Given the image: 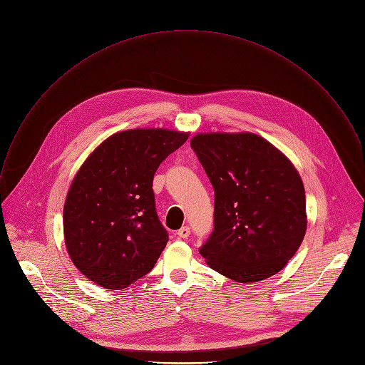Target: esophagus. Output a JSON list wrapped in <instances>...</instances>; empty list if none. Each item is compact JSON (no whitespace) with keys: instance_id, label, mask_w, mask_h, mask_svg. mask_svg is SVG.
Returning a JSON list of instances; mask_svg holds the SVG:
<instances>
[{"instance_id":"esophagus-1","label":"esophagus","mask_w":365,"mask_h":365,"mask_svg":"<svg viewBox=\"0 0 365 365\" xmlns=\"http://www.w3.org/2000/svg\"><path fill=\"white\" fill-rule=\"evenodd\" d=\"M177 235H178L180 239H187V237L191 235V230H190L188 226H184V227H181V229L178 230Z\"/></svg>"}]
</instances>
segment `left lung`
Instances as JSON below:
<instances>
[{
    "label": "left lung",
    "mask_w": 365,
    "mask_h": 365,
    "mask_svg": "<svg viewBox=\"0 0 365 365\" xmlns=\"http://www.w3.org/2000/svg\"><path fill=\"white\" fill-rule=\"evenodd\" d=\"M190 145L214 188V230L200 255L240 283L280 272L307 232L305 188L295 167L255 133H202Z\"/></svg>",
    "instance_id": "left-lung-1"
}]
</instances>
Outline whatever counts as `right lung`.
<instances>
[{
    "mask_svg": "<svg viewBox=\"0 0 365 365\" xmlns=\"http://www.w3.org/2000/svg\"><path fill=\"white\" fill-rule=\"evenodd\" d=\"M188 133L132 129L112 135L71 182L64 211L66 247L75 266L106 289H123L151 272L167 242L154 175Z\"/></svg>",
    "mask_w": 365,
    "mask_h": 365,
    "instance_id": "add662e5",
    "label": "right lung"
}]
</instances>
